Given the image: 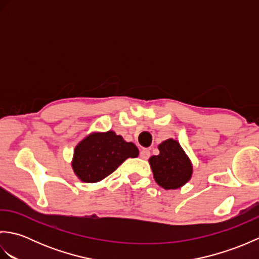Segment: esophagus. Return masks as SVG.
<instances>
[{"label": "esophagus", "mask_w": 259, "mask_h": 259, "mask_svg": "<svg viewBox=\"0 0 259 259\" xmlns=\"http://www.w3.org/2000/svg\"><path fill=\"white\" fill-rule=\"evenodd\" d=\"M140 157L142 159H148L150 157V151L148 149H141L140 150Z\"/></svg>", "instance_id": "34e87169"}]
</instances>
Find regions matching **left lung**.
<instances>
[{"instance_id":"1","label":"left lung","mask_w":259,"mask_h":259,"mask_svg":"<svg viewBox=\"0 0 259 259\" xmlns=\"http://www.w3.org/2000/svg\"><path fill=\"white\" fill-rule=\"evenodd\" d=\"M159 155L149 158L156 183L163 189H178L190 180L192 163L180 144L167 139L158 146Z\"/></svg>"}]
</instances>
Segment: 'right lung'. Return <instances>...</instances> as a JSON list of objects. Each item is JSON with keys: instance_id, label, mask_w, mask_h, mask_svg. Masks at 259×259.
I'll return each instance as SVG.
<instances>
[{"instance_id": "right-lung-1", "label": "right lung", "mask_w": 259, "mask_h": 259, "mask_svg": "<svg viewBox=\"0 0 259 259\" xmlns=\"http://www.w3.org/2000/svg\"><path fill=\"white\" fill-rule=\"evenodd\" d=\"M138 155L135 144L126 142L112 130L92 133L75 146L71 166L81 181L93 184L108 177L125 159Z\"/></svg>"}]
</instances>
